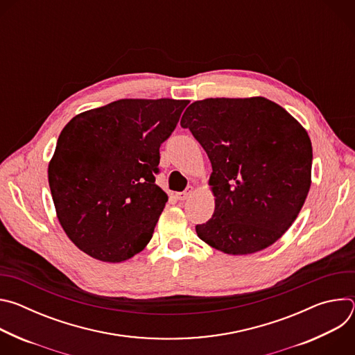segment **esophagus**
I'll return each instance as SVG.
<instances>
[{"instance_id":"obj_1","label":"esophagus","mask_w":355,"mask_h":355,"mask_svg":"<svg viewBox=\"0 0 355 355\" xmlns=\"http://www.w3.org/2000/svg\"><path fill=\"white\" fill-rule=\"evenodd\" d=\"M192 191H193V188H192V187H188L185 191H182V192H177V193H175V198H177L178 200H185V199H188V198L191 196Z\"/></svg>"}]
</instances>
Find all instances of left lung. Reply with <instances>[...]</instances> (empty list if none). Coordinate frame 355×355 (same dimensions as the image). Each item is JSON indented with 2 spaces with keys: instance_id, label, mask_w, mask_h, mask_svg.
Masks as SVG:
<instances>
[{
  "instance_id": "8db88e82",
  "label": "left lung",
  "mask_w": 355,
  "mask_h": 355,
  "mask_svg": "<svg viewBox=\"0 0 355 355\" xmlns=\"http://www.w3.org/2000/svg\"><path fill=\"white\" fill-rule=\"evenodd\" d=\"M212 164V218L195 230L226 254L274 244L299 215L311 188L312 143L282 107L263 96L195 101L182 115Z\"/></svg>"
}]
</instances>
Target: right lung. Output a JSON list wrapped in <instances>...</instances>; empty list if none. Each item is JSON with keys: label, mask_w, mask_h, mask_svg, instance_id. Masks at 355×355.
Instances as JSON below:
<instances>
[{"label": "right lung", "mask_w": 355, "mask_h": 355, "mask_svg": "<svg viewBox=\"0 0 355 355\" xmlns=\"http://www.w3.org/2000/svg\"><path fill=\"white\" fill-rule=\"evenodd\" d=\"M187 99H119L74 116L49 163L59 222L85 254L121 263L153 237L168 200L156 185L160 146Z\"/></svg>", "instance_id": "obj_1"}]
</instances>
